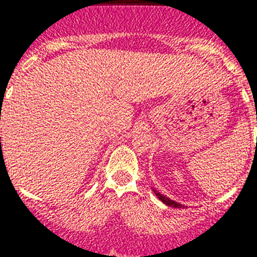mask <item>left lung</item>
I'll return each mask as SVG.
<instances>
[{
  "label": "left lung",
  "mask_w": 257,
  "mask_h": 257,
  "mask_svg": "<svg viewBox=\"0 0 257 257\" xmlns=\"http://www.w3.org/2000/svg\"><path fill=\"white\" fill-rule=\"evenodd\" d=\"M153 192H155V195H156L157 197H159V199H160L161 201H163V203L167 204L168 207H173V208H181V207H183L181 204L176 203V201H173V200H171V199H169V197H167V196L161 195L160 192H157L156 189H153Z\"/></svg>",
  "instance_id": "1"
}]
</instances>
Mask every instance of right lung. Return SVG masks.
<instances>
[{
    "mask_svg": "<svg viewBox=\"0 0 257 257\" xmlns=\"http://www.w3.org/2000/svg\"><path fill=\"white\" fill-rule=\"evenodd\" d=\"M0 139H1V137H0Z\"/></svg>",
    "mask_w": 257,
    "mask_h": 257,
    "instance_id": "obj_1",
    "label": "right lung"
}]
</instances>
